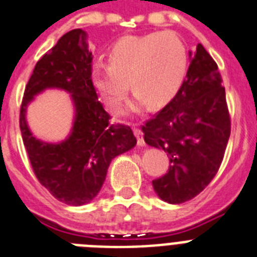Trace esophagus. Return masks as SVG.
<instances>
[{
	"label": "esophagus",
	"instance_id": "esophagus-1",
	"mask_svg": "<svg viewBox=\"0 0 257 257\" xmlns=\"http://www.w3.org/2000/svg\"><path fill=\"white\" fill-rule=\"evenodd\" d=\"M133 133H135L136 139H137V144L140 147H144L145 145V141H144V135L141 132V129L137 126V125H133Z\"/></svg>",
	"mask_w": 257,
	"mask_h": 257
}]
</instances>
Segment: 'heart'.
<instances>
[{
    "mask_svg": "<svg viewBox=\"0 0 257 257\" xmlns=\"http://www.w3.org/2000/svg\"><path fill=\"white\" fill-rule=\"evenodd\" d=\"M108 63L91 68V81L112 113H120L129 84L136 92L133 109L147 103L168 104L182 87L189 70L186 46L172 31H154L118 39L108 51Z\"/></svg>",
    "mask_w": 257,
    "mask_h": 257,
    "instance_id": "obj_1",
    "label": "heart"
}]
</instances>
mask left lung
I'll list each match as a JSON object with an SVG mask.
<instances>
[{"label":"left lung","mask_w":257,"mask_h":257,"mask_svg":"<svg viewBox=\"0 0 257 257\" xmlns=\"http://www.w3.org/2000/svg\"><path fill=\"white\" fill-rule=\"evenodd\" d=\"M141 129L145 143L165 150L170 160L168 173L152 182L162 201H190L215 177L230 139L231 118L218 64L201 43L190 53L178 93Z\"/></svg>","instance_id":"1"}]
</instances>
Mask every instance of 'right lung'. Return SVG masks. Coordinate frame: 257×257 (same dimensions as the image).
Returning <instances> with one entry per match:
<instances>
[{"label":"right lung","instance_id":"1","mask_svg":"<svg viewBox=\"0 0 257 257\" xmlns=\"http://www.w3.org/2000/svg\"><path fill=\"white\" fill-rule=\"evenodd\" d=\"M91 68L92 53L85 31H68L37 62L20 110L22 140L35 177L54 198L71 206L92 201L103 186L110 161L137 143L131 126L109 122L110 116L91 81ZM47 88L70 92L75 105L73 132L59 144L35 139L26 122L27 104Z\"/></svg>","mask_w":257,"mask_h":257}]
</instances>
